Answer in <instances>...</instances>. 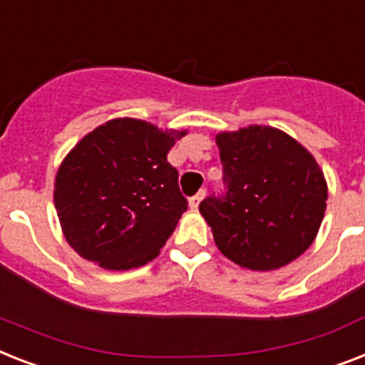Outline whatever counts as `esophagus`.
<instances>
[{
    "label": "esophagus",
    "instance_id": "1",
    "mask_svg": "<svg viewBox=\"0 0 365 365\" xmlns=\"http://www.w3.org/2000/svg\"><path fill=\"white\" fill-rule=\"evenodd\" d=\"M204 195H206V191H204V189H202V191H198L197 195H192V197L189 198V206H191L192 210H197L198 204H200V200H202Z\"/></svg>",
    "mask_w": 365,
    "mask_h": 365
}]
</instances>
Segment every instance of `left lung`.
I'll return each instance as SVG.
<instances>
[{
	"instance_id": "left-lung-1",
	"label": "left lung",
	"mask_w": 365,
	"mask_h": 365,
	"mask_svg": "<svg viewBox=\"0 0 365 365\" xmlns=\"http://www.w3.org/2000/svg\"><path fill=\"white\" fill-rule=\"evenodd\" d=\"M225 191L200 202L219 251L247 269L289 264L313 244L328 189L306 148L274 127L217 135Z\"/></svg>"
}]
</instances>
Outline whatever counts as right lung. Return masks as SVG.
<instances>
[{
  "label": "right lung",
  "mask_w": 365,
  "mask_h": 365,
  "mask_svg": "<svg viewBox=\"0 0 365 365\" xmlns=\"http://www.w3.org/2000/svg\"><path fill=\"white\" fill-rule=\"evenodd\" d=\"M185 133L140 120L106 121L65 157L54 202L61 229L80 257L106 269L155 259L187 210L167 155Z\"/></svg>",
  "instance_id": "obj_1"
}]
</instances>
